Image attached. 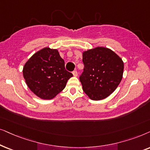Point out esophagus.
Here are the masks:
<instances>
[{
	"instance_id": "1",
	"label": "esophagus",
	"mask_w": 150,
	"mask_h": 150,
	"mask_svg": "<svg viewBox=\"0 0 150 150\" xmlns=\"http://www.w3.org/2000/svg\"><path fill=\"white\" fill-rule=\"evenodd\" d=\"M73 75L74 77H77V71H74L73 72Z\"/></svg>"
}]
</instances>
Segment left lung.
Wrapping results in <instances>:
<instances>
[{
    "instance_id": "1",
    "label": "left lung",
    "mask_w": 150,
    "mask_h": 150,
    "mask_svg": "<svg viewBox=\"0 0 150 150\" xmlns=\"http://www.w3.org/2000/svg\"><path fill=\"white\" fill-rule=\"evenodd\" d=\"M84 69L79 77L84 93L92 100L105 99L123 78L124 64L111 49L97 47L82 53Z\"/></svg>"
}]
</instances>
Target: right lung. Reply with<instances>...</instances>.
I'll return each mask as SVG.
<instances>
[{"mask_svg":"<svg viewBox=\"0 0 150 150\" xmlns=\"http://www.w3.org/2000/svg\"><path fill=\"white\" fill-rule=\"evenodd\" d=\"M27 86L42 99H53L63 91L73 74L66 71L57 49L45 47L35 53L23 67Z\"/></svg>","mask_w":150,"mask_h":150,"instance_id":"right-lung-1","label":"right lung"}]
</instances>
